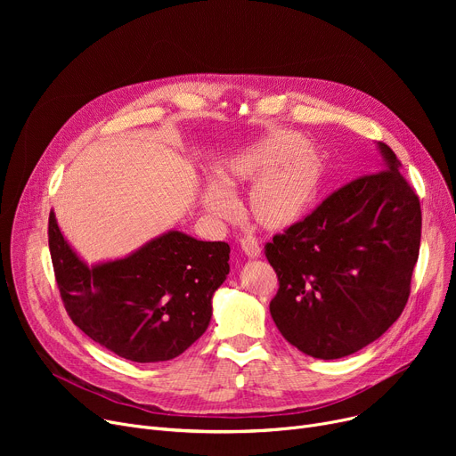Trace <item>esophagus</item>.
I'll use <instances>...</instances> for the list:
<instances>
[{
	"label": "esophagus",
	"instance_id": "1",
	"mask_svg": "<svg viewBox=\"0 0 456 456\" xmlns=\"http://www.w3.org/2000/svg\"><path fill=\"white\" fill-rule=\"evenodd\" d=\"M240 248L249 258H256L260 255V246L253 236H242L240 238Z\"/></svg>",
	"mask_w": 456,
	"mask_h": 456
}]
</instances>
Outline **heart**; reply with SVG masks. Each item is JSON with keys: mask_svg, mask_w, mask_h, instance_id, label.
Segmentation results:
<instances>
[{"mask_svg": "<svg viewBox=\"0 0 456 456\" xmlns=\"http://www.w3.org/2000/svg\"><path fill=\"white\" fill-rule=\"evenodd\" d=\"M322 177L320 155L306 138L297 133L273 134L232 155L222 183L207 184L203 205L218 218H232L238 203L229 188L256 181L249 196L255 218L268 227H286L297 222L314 201Z\"/></svg>", "mask_w": 456, "mask_h": 456, "instance_id": "b5f03b06", "label": "heart"}]
</instances>
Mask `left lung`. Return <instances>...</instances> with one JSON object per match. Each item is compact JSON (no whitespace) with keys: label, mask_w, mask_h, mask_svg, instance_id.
<instances>
[{"label":"left lung","mask_w":456,"mask_h":456,"mask_svg":"<svg viewBox=\"0 0 456 456\" xmlns=\"http://www.w3.org/2000/svg\"><path fill=\"white\" fill-rule=\"evenodd\" d=\"M377 150L382 170L342 186L266 244L279 277L272 318L294 347L322 361L375 342L409 301L419 200L395 153L382 142Z\"/></svg>","instance_id":"obj_1"}]
</instances>
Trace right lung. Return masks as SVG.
<instances>
[{
  "instance_id": "obj_1",
  "label": "right lung",
  "mask_w": 456,
  "mask_h": 456,
  "mask_svg": "<svg viewBox=\"0 0 456 456\" xmlns=\"http://www.w3.org/2000/svg\"><path fill=\"white\" fill-rule=\"evenodd\" d=\"M50 251L68 314L88 338L133 362L172 361L207 330L229 275L225 242L167 231L136 251L88 266L50 212Z\"/></svg>"
}]
</instances>
